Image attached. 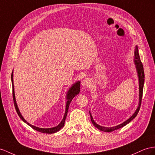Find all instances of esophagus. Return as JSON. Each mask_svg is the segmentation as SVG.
I'll list each match as a JSON object with an SVG mask.
<instances>
[{"label": "esophagus", "mask_w": 155, "mask_h": 155, "mask_svg": "<svg viewBox=\"0 0 155 155\" xmlns=\"http://www.w3.org/2000/svg\"><path fill=\"white\" fill-rule=\"evenodd\" d=\"M90 84V79L88 78H85L82 80V86L83 87H86V86H88Z\"/></svg>", "instance_id": "esophagus-1"}]
</instances>
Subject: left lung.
I'll return each mask as SVG.
<instances>
[{
    "label": "left lung",
    "instance_id": "1",
    "mask_svg": "<svg viewBox=\"0 0 155 155\" xmlns=\"http://www.w3.org/2000/svg\"><path fill=\"white\" fill-rule=\"evenodd\" d=\"M134 59L135 65H136V70L137 72L138 78H139V88H140V90H140V93H139V100H140V101H139V105L137 107V108L136 111H135V113L133 114V115L130 118H129L128 120H126L124 122L122 123V124H119L116 126H114V127H110V128L104 127V126H100L97 124H96V123L94 122L92 114H91V113L90 112L91 121H92V124L95 126H96L97 128H98L101 131H104V132H113V131H114V130H118L119 128H122V127L124 126L127 124H128L130 121H132L133 119L137 116L139 110H140L141 104L142 96H143V86H144V81H145V74H144L143 67V64L141 61L140 55H139V52H138V48L137 46H136V50H135V51H134Z\"/></svg>",
    "mask_w": 155,
    "mask_h": 155
}]
</instances>
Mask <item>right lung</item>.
<instances>
[{
	"label": "right lung",
	"mask_w": 155,
	"mask_h": 155,
	"mask_svg": "<svg viewBox=\"0 0 155 155\" xmlns=\"http://www.w3.org/2000/svg\"><path fill=\"white\" fill-rule=\"evenodd\" d=\"M11 80H12V95H13V100H14V106H15V110H16V112L18 113V114L19 115V117H20V118L21 120L27 123V124L29 126H30L31 128H33L34 130L38 131L39 132H41V133H45V134H54L58 132V131L60 130L61 128H63V126H64L65 124V119L67 117V112H68V110H69V105L71 104V101H72L73 99L74 98V97H75L79 94L80 92V88H81V82L80 81H78L76 83H74V84H73V86L69 88V91L67 92V103H66V107H65V114H64V117L63 118V120H61V122L59 123V124H58L57 126L54 127V128H38V127H36L35 126H33L30 124L29 123L27 122L23 117H22V115L20 113V111L19 110V109L18 107V105L16 104V101H15V94H14V82H13V71L12 73V75H11Z\"/></svg>",
	"instance_id": "add662e5"
}]
</instances>
